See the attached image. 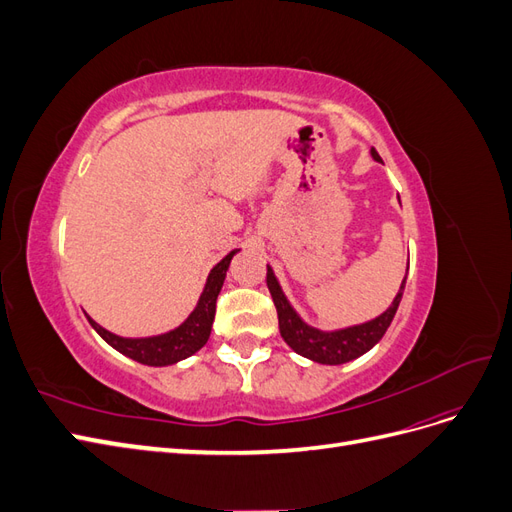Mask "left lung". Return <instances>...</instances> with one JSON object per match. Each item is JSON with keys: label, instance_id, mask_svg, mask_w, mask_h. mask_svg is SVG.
<instances>
[{"label": "left lung", "instance_id": "8db88e82", "mask_svg": "<svg viewBox=\"0 0 512 512\" xmlns=\"http://www.w3.org/2000/svg\"><path fill=\"white\" fill-rule=\"evenodd\" d=\"M371 158L376 162L384 164L382 158L378 156L376 149H371ZM408 277V269H406ZM406 277L399 286V292L395 294V299L391 307L376 316L374 320H367L363 324H354V327L346 329H335V331H322L312 327V324L305 322L297 309H294L284 294L280 280H277L273 269L267 265V286L271 292V299L277 309V320H280V333L284 337V342L305 359L322 363V365H342L348 361L359 359L365 352L374 348L386 329L391 327V322L397 314V307L401 303V297H404V288H406Z\"/></svg>", "mask_w": 512, "mask_h": 512}]
</instances>
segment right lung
Returning a JSON list of instances; mask_svg holds the SVG:
<instances>
[{
	"label": "right lung",
	"instance_id": "add662e5",
	"mask_svg": "<svg viewBox=\"0 0 512 512\" xmlns=\"http://www.w3.org/2000/svg\"><path fill=\"white\" fill-rule=\"evenodd\" d=\"M237 252L239 250H232L228 256H224L218 265L211 269V273L207 275L205 288L198 297V303L192 309V314L173 331L151 335V337H121V335H115L111 331H106L104 327H100V324L89 314H85V316H87L91 327H94L96 333L104 339V342L108 346H113L117 352L126 354L128 359L149 365V367L175 365L183 359H188V356L196 354L209 342L213 318H215V301H218V294L224 286L230 260L235 258Z\"/></svg>",
	"mask_w": 512,
	"mask_h": 512
}]
</instances>
